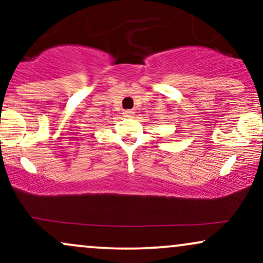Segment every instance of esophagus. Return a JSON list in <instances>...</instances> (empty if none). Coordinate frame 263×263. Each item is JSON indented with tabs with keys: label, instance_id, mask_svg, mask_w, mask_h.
I'll use <instances>...</instances> for the list:
<instances>
[{
	"label": "esophagus",
	"instance_id": "esophagus-1",
	"mask_svg": "<svg viewBox=\"0 0 263 263\" xmlns=\"http://www.w3.org/2000/svg\"><path fill=\"white\" fill-rule=\"evenodd\" d=\"M134 111L132 110H126L125 112H123V116L125 117H134Z\"/></svg>",
	"mask_w": 263,
	"mask_h": 263
}]
</instances>
